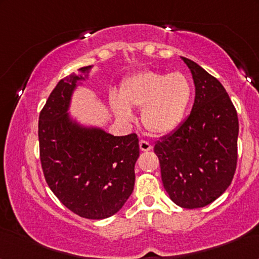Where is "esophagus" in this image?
Wrapping results in <instances>:
<instances>
[{
    "instance_id": "obj_1",
    "label": "esophagus",
    "mask_w": 259,
    "mask_h": 259,
    "mask_svg": "<svg viewBox=\"0 0 259 259\" xmlns=\"http://www.w3.org/2000/svg\"><path fill=\"white\" fill-rule=\"evenodd\" d=\"M139 146H140V150L141 151H144V152H146V151H150L151 148H152V145L148 143L147 140H140L139 141Z\"/></svg>"
}]
</instances>
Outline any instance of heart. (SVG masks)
<instances>
[{
    "label": "heart",
    "mask_w": 259,
    "mask_h": 259,
    "mask_svg": "<svg viewBox=\"0 0 259 259\" xmlns=\"http://www.w3.org/2000/svg\"><path fill=\"white\" fill-rule=\"evenodd\" d=\"M192 83L183 73L141 70L127 77L121 95H109L112 108L121 119L132 118V108H143L141 121L154 134H165L179 126L192 100Z\"/></svg>",
    "instance_id": "obj_1"
}]
</instances>
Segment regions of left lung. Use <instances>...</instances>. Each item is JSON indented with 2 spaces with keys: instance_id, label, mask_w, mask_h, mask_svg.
<instances>
[{
  "instance_id": "left-lung-1",
  "label": "left lung",
  "mask_w": 259,
  "mask_h": 259,
  "mask_svg": "<svg viewBox=\"0 0 259 259\" xmlns=\"http://www.w3.org/2000/svg\"><path fill=\"white\" fill-rule=\"evenodd\" d=\"M183 60L196 86L192 111L159 138L154 153L169 198L180 207L199 208L222 196L232 182L239 125L223 84L192 60Z\"/></svg>"
}]
</instances>
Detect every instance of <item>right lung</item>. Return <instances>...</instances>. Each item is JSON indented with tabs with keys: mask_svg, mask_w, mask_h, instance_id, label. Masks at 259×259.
<instances>
[{
	"mask_svg": "<svg viewBox=\"0 0 259 259\" xmlns=\"http://www.w3.org/2000/svg\"><path fill=\"white\" fill-rule=\"evenodd\" d=\"M82 79L70 75L60 80L41 109L40 160L48 186L67 208L82 218L105 219L133 192L139 139L136 133L114 137L70 121V95Z\"/></svg>",
	"mask_w": 259,
	"mask_h": 259,
	"instance_id": "obj_1",
	"label": "right lung"
}]
</instances>
